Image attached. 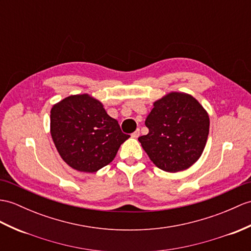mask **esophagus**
Listing matches in <instances>:
<instances>
[{"mask_svg":"<svg viewBox=\"0 0 251 251\" xmlns=\"http://www.w3.org/2000/svg\"><path fill=\"white\" fill-rule=\"evenodd\" d=\"M139 136H140V130H139V129H137L135 132L131 133V137H132V138H138Z\"/></svg>","mask_w":251,"mask_h":251,"instance_id":"34e87169","label":"esophagus"}]
</instances>
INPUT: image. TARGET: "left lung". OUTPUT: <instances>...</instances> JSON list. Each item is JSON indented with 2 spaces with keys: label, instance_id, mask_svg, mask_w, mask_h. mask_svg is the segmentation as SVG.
Here are the masks:
<instances>
[{
  "label": "left lung",
  "instance_id": "8db88e82",
  "mask_svg": "<svg viewBox=\"0 0 251 251\" xmlns=\"http://www.w3.org/2000/svg\"><path fill=\"white\" fill-rule=\"evenodd\" d=\"M145 125L149 133L138 139L143 150L156 167L174 173L200 158L207 141L209 118L195 97L171 92L154 102Z\"/></svg>",
  "mask_w": 251,
  "mask_h": 251
}]
</instances>
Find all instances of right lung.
Wrapping results in <instances>:
<instances>
[{"label": "right lung", "instance_id": "1", "mask_svg": "<svg viewBox=\"0 0 251 251\" xmlns=\"http://www.w3.org/2000/svg\"><path fill=\"white\" fill-rule=\"evenodd\" d=\"M50 113V132L57 152L80 172L93 173L109 165L130 137L89 94L64 98L53 104Z\"/></svg>", "mask_w": 251, "mask_h": 251}]
</instances>
